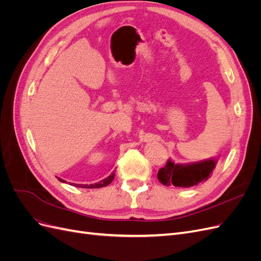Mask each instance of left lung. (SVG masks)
<instances>
[{
    "instance_id": "left-lung-1",
    "label": "left lung",
    "mask_w": 261,
    "mask_h": 261,
    "mask_svg": "<svg viewBox=\"0 0 261 261\" xmlns=\"http://www.w3.org/2000/svg\"><path fill=\"white\" fill-rule=\"evenodd\" d=\"M219 156L192 162V163H174L171 159L158 172V179L165 186L192 187L207 180L213 169L216 168Z\"/></svg>"
}]
</instances>
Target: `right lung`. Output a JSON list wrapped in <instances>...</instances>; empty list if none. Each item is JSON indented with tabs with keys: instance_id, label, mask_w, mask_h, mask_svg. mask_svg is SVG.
<instances>
[{
	"instance_id": "1",
	"label": "right lung",
	"mask_w": 261,
	"mask_h": 261,
	"mask_svg": "<svg viewBox=\"0 0 261 261\" xmlns=\"http://www.w3.org/2000/svg\"><path fill=\"white\" fill-rule=\"evenodd\" d=\"M114 176H115V173L113 172L111 175H109L107 178L100 180L99 183H94V184H89V185H84V184H72L76 187H81V188H100V187H105V186H108L111 181L114 179ZM61 181H63V183H65L64 179L62 178H59Z\"/></svg>"
}]
</instances>
